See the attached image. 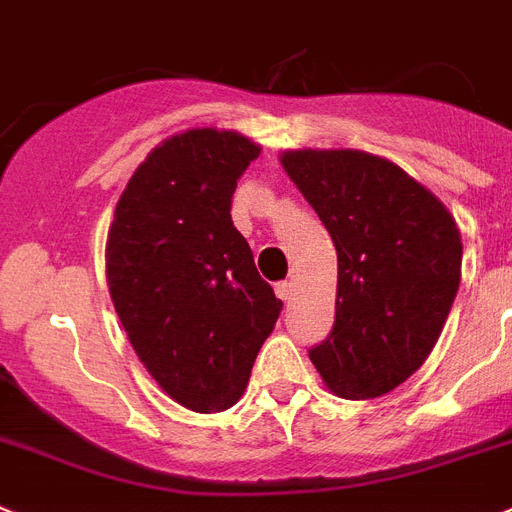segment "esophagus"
<instances>
[{
    "instance_id": "34e87169",
    "label": "esophagus",
    "mask_w": 512,
    "mask_h": 512,
    "mask_svg": "<svg viewBox=\"0 0 512 512\" xmlns=\"http://www.w3.org/2000/svg\"><path fill=\"white\" fill-rule=\"evenodd\" d=\"M277 298L285 300V303H290V300L295 298V285H292V282H279V285H277Z\"/></svg>"
}]
</instances>
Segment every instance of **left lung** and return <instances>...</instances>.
<instances>
[{
  "label": "left lung",
  "instance_id": "1",
  "mask_svg": "<svg viewBox=\"0 0 512 512\" xmlns=\"http://www.w3.org/2000/svg\"><path fill=\"white\" fill-rule=\"evenodd\" d=\"M279 163L339 261L334 329L310 362L336 396H383L438 344L461 285V230L438 196L386 157L285 150Z\"/></svg>",
  "mask_w": 512,
  "mask_h": 512
}]
</instances>
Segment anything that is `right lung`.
<instances>
[{
  "label": "right lung",
  "mask_w": 512,
  "mask_h": 512,
  "mask_svg": "<svg viewBox=\"0 0 512 512\" xmlns=\"http://www.w3.org/2000/svg\"><path fill=\"white\" fill-rule=\"evenodd\" d=\"M261 147L238 131L186 129L131 173L106 243V279L131 347L170 399L225 412L282 310L230 217Z\"/></svg>",
  "instance_id": "obj_1"
}]
</instances>
